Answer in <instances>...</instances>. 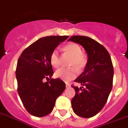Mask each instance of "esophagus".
<instances>
[{
    "label": "esophagus",
    "instance_id": "34e87169",
    "mask_svg": "<svg viewBox=\"0 0 128 128\" xmlns=\"http://www.w3.org/2000/svg\"><path fill=\"white\" fill-rule=\"evenodd\" d=\"M70 86H71V85H70V84L66 83V88H69V87H70Z\"/></svg>",
    "mask_w": 128,
    "mask_h": 128
}]
</instances>
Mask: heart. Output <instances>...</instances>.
I'll list each match as a JSON object with an SVG mask.
<instances>
[{"label":"heart","instance_id":"b5f03b06","mask_svg":"<svg viewBox=\"0 0 128 128\" xmlns=\"http://www.w3.org/2000/svg\"><path fill=\"white\" fill-rule=\"evenodd\" d=\"M66 52L71 54L73 57L70 63V68H60L55 72V76L64 81L69 82L77 76L79 72H82L87 64V58L82 54L80 46L77 44H70L65 46ZM50 61L52 67L58 68L60 64L59 54L57 49H54L50 54Z\"/></svg>","mask_w":128,"mask_h":128}]
</instances>
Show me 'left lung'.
Returning <instances> with one entry per match:
<instances>
[{
  "label": "left lung",
  "mask_w": 128,
  "mask_h": 128,
  "mask_svg": "<svg viewBox=\"0 0 128 128\" xmlns=\"http://www.w3.org/2000/svg\"><path fill=\"white\" fill-rule=\"evenodd\" d=\"M68 41L82 45L88 56L84 71L75 80L82 86H72L76 90L72 100V108L80 117L92 118L103 108L112 89L113 67L111 56L102 45L87 36H73Z\"/></svg>",
  "instance_id": "8db88e82"
}]
</instances>
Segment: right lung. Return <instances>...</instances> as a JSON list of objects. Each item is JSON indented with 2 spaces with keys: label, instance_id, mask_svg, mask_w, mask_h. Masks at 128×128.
Here are the masks:
<instances>
[{
  "label": "right lung",
  "instance_id": "1",
  "mask_svg": "<svg viewBox=\"0 0 128 128\" xmlns=\"http://www.w3.org/2000/svg\"><path fill=\"white\" fill-rule=\"evenodd\" d=\"M68 36H50L36 40L24 50L17 60V91L31 115L41 118L51 113L56 99L65 89L60 79L51 78L54 72L50 56ZM49 81L44 82L43 79Z\"/></svg>",
  "mask_w": 128,
  "mask_h": 128
}]
</instances>
